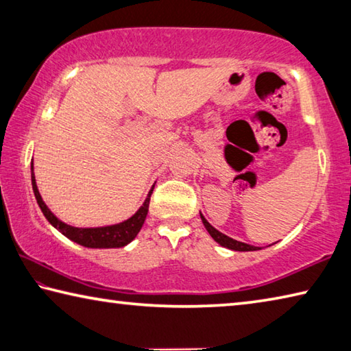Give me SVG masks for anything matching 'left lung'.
<instances>
[{
	"label": "left lung",
	"instance_id": "1",
	"mask_svg": "<svg viewBox=\"0 0 351 351\" xmlns=\"http://www.w3.org/2000/svg\"><path fill=\"white\" fill-rule=\"evenodd\" d=\"M199 215H201V219H203V224H204L206 230L210 234L212 239L215 240L219 246L228 247V249H232V251H240V252L258 251V249H261V247H257V246L247 245V243H241V241H237V240H234V239H230V237L224 235L223 232H219V230H217L215 228H213V226L204 218L203 213H199Z\"/></svg>",
	"mask_w": 351,
	"mask_h": 351
}]
</instances>
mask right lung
I'll return each mask as SVG.
<instances>
[{"label": "right lung", "mask_w": 351, "mask_h": 351, "mask_svg": "<svg viewBox=\"0 0 351 351\" xmlns=\"http://www.w3.org/2000/svg\"><path fill=\"white\" fill-rule=\"evenodd\" d=\"M31 171H32L31 173L32 190L41 212H43V215L46 217L47 221H49L58 230V232H62L71 241H74L80 246L91 247V249L123 247L127 246L128 243H132L136 239V235L139 234L142 224H144L147 218L148 203H150V197L154 186L152 187L150 192H148L144 204L139 207L134 215L125 219V221L117 223V224H110V226H100V228H74V226H69L66 223H63L62 219H58L54 213L51 212L49 207L46 206L43 198H41L37 182H35L34 161L31 162Z\"/></svg>", "instance_id": "obj_1"}]
</instances>
